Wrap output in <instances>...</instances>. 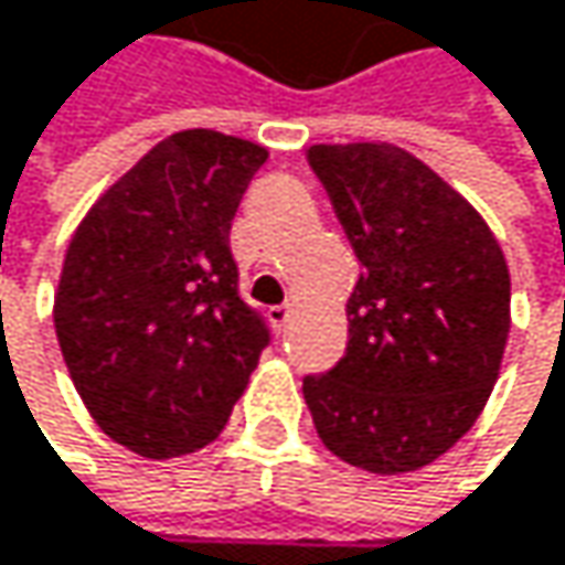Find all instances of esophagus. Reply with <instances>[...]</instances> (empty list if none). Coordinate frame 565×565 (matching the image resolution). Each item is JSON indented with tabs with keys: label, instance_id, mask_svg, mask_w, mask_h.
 I'll return each mask as SVG.
<instances>
[{
	"label": "esophagus",
	"instance_id": "34e87169",
	"mask_svg": "<svg viewBox=\"0 0 565 565\" xmlns=\"http://www.w3.org/2000/svg\"><path fill=\"white\" fill-rule=\"evenodd\" d=\"M267 318H270L274 331H285V328L291 324V305H277V308H270Z\"/></svg>",
	"mask_w": 565,
	"mask_h": 565
}]
</instances>
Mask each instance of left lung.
Wrapping results in <instances>:
<instances>
[{"label":"left lung","mask_w":565,"mask_h":565,"mask_svg":"<svg viewBox=\"0 0 565 565\" xmlns=\"http://www.w3.org/2000/svg\"><path fill=\"white\" fill-rule=\"evenodd\" d=\"M308 161L361 260L348 351L305 377L324 447L371 473H411L480 417L510 334L507 257L437 171L397 145H315Z\"/></svg>","instance_id":"1"}]
</instances>
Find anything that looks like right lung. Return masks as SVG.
Masks as SVG:
<instances>
[{
	"label": "right lung",
	"instance_id": "obj_1",
	"mask_svg": "<svg viewBox=\"0 0 565 565\" xmlns=\"http://www.w3.org/2000/svg\"><path fill=\"white\" fill-rule=\"evenodd\" d=\"M267 148L207 128L158 141L78 224L55 334L95 424L148 460L211 444L270 344L237 295L231 221Z\"/></svg>",
	"mask_w": 565,
	"mask_h": 565
}]
</instances>
